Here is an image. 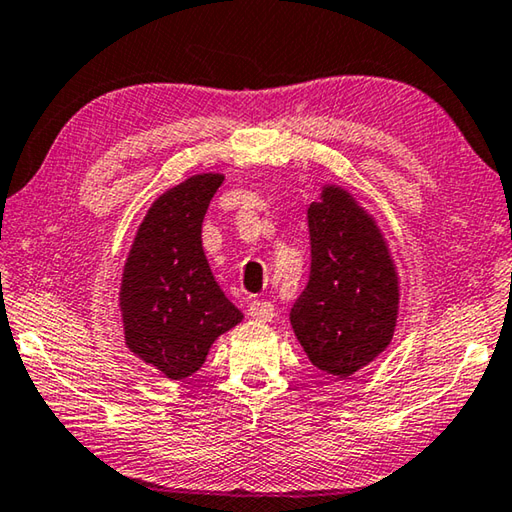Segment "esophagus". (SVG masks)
Listing matches in <instances>:
<instances>
[{"label":"esophagus","mask_w":512,"mask_h":512,"mask_svg":"<svg viewBox=\"0 0 512 512\" xmlns=\"http://www.w3.org/2000/svg\"><path fill=\"white\" fill-rule=\"evenodd\" d=\"M247 315L256 321H272L274 306L270 301H251L247 308Z\"/></svg>","instance_id":"obj_1"}]
</instances>
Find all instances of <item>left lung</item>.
Returning a JSON list of instances; mask_svg holds the SVG:
<instances>
[{"label": "left lung", "instance_id": "obj_1", "mask_svg": "<svg viewBox=\"0 0 512 512\" xmlns=\"http://www.w3.org/2000/svg\"><path fill=\"white\" fill-rule=\"evenodd\" d=\"M308 229L310 279L290 321L319 371L348 378L391 342L398 274L378 224L344 188L324 186L308 209Z\"/></svg>", "mask_w": 512, "mask_h": 512}]
</instances>
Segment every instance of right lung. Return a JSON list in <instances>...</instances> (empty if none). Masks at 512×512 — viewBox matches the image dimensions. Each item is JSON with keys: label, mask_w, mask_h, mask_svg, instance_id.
<instances>
[{"label": "right lung", "mask_w": 512, "mask_h": 512, "mask_svg": "<svg viewBox=\"0 0 512 512\" xmlns=\"http://www.w3.org/2000/svg\"><path fill=\"white\" fill-rule=\"evenodd\" d=\"M222 182L218 173H202L159 195L123 267L125 344L170 380L193 375L215 339L242 319L202 249L204 213Z\"/></svg>", "instance_id": "right-lung-1"}]
</instances>
